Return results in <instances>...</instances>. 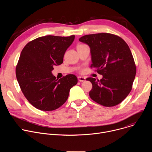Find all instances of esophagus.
I'll list each match as a JSON object with an SVG mask.
<instances>
[{
    "instance_id": "esophagus-1",
    "label": "esophagus",
    "mask_w": 152,
    "mask_h": 152,
    "mask_svg": "<svg viewBox=\"0 0 152 152\" xmlns=\"http://www.w3.org/2000/svg\"><path fill=\"white\" fill-rule=\"evenodd\" d=\"M77 78H78V80H79V82H83V81H85V79H86L85 77H82V76H79Z\"/></svg>"
}]
</instances>
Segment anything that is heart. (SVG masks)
Instances as JSON below:
<instances>
[{
	"mask_svg": "<svg viewBox=\"0 0 152 152\" xmlns=\"http://www.w3.org/2000/svg\"><path fill=\"white\" fill-rule=\"evenodd\" d=\"M79 46H80V45H79Z\"/></svg>",
	"mask_w": 152,
	"mask_h": 152,
	"instance_id": "heart-1",
	"label": "heart"
}]
</instances>
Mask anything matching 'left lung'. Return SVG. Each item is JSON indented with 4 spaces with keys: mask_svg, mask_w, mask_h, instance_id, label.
I'll list each match as a JSON object with an SVG mask.
<instances>
[{
    "mask_svg": "<svg viewBox=\"0 0 152 152\" xmlns=\"http://www.w3.org/2000/svg\"><path fill=\"white\" fill-rule=\"evenodd\" d=\"M79 40L90 48L91 68L103 76L88 77L93 87L89 93L97 103L111 107L120 103L131 92L136 66L129 47L120 37L108 33L86 35Z\"/></svg>",
    "mask_w": 152,
    "mask_h": 152,
    "instance_id": "left-lung-1",
    "label": "left lung"
}]
</instances>
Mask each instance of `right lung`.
Listing matches in <instances>:
<instances>
[{"label": "right lung", "mask_w": 152, "mask_h": 152, "mask_svg": "<svg viewBox=\"0 0 152 152\" xmlns=\"http://www.w3.org/2000/svg\"><path fill=\"white\" fill-rule=\"evenodd\" d=\"M75 37H41L29 42L21 51L16 66L17 79L25 97L37 109L46 111L58 109L77 84L74 75L58 80L52 73L54 66L63 62L65 52Z\"/></svg>", "instance_id": "right-lung-1"}]
</instances>
